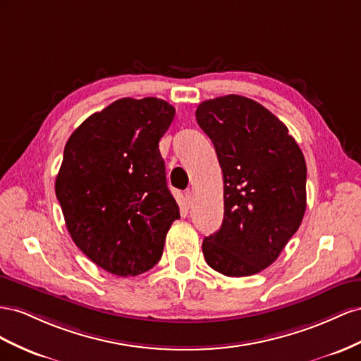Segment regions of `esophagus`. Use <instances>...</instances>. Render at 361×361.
Instances as JSON below:
<instances>
[{"label":"esophagus","mask_w":361,"mask_h":361,"mask_svg":"<svg viewBox=\"0 0 361 361\" xmlns=\"http://www.w3.org/2000/svg\"><path fill=\"white\" fill-rule=\"evenodd\" d=\"M193 200H195V195L192 190H188L184 193V202H186V205H189V207L193 204Z\"/></svg>","instance_id":"obj_1"}]
</instances>
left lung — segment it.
Here are the masks:
<instances>
[{
    "mask_svg": "<svg viewBox=\"0 0 361 361\" xmlns=\"http://www.w3.org/2000/svg\"><path fill=\"white\" fill-rule=\"evenodd\" d=\"M195 115L224 175V221L204 239V259L226 276L259 274L302 222L304 154L280 119L246 97L207 99Z\"/></svg>",
    "mask_w": 361,
    "mask_h": 361,
    "instance_id": "obj_1",
    "label": "left lung"
}]
</instances>
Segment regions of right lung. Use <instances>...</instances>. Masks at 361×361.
Masks as SVG:
<instances>
[{"mask_svg":"<svg viewBox=\"0 0 361 361\" xmlns=\"http://www.w3.org/2000/svg\"><path fill=\"white\" fill-rule=\"evenodd\" d=\"M175 109L159 98H122L72 133L56 195L72 240L118 276L149 271L180 218L159 142Z\"/></svg>","mask_w":361,"mask_h":361,"instance_id":"obj_1","label":"right lung"}]
</instances>
